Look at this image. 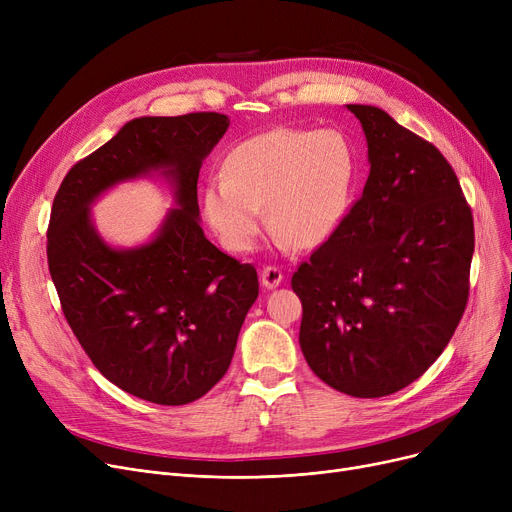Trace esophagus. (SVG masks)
Wrapping results in <instances>:
<instances>
[{"mask_svg":"<svg viewBox=\"0 0 512 512\" xmlns=\"http://www.w3.org/2000/svg\"><path fill=\"white\" fill-rule=\"evenodd\" d=\"M282 280H284V274L276 265H265L261 270V284L265 288H276L282 284Z\"/></svg>","mask_w":512,"mask_h":512,"instance_id":"34e87169","label":"esophagus"}]
</instances>
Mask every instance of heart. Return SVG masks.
Instances as JSON below:
<instances>
[{"label": "heart", "mask_w": 512, "mask_h": 512, "mask_svg": "<svg viewBox=\"0 0 512 512\" xmlns=\"http://www.w3.org/2000/svg\"><path fill=\"white\" fill-rule=\"evenodd\" d=\"M357 151L336 128H272L238 143L203 193V213L222 245L247 253L267 207L276 236L315 249L342 226L353 205Z\"/></svg>", "instance_id": "1"}]
</instances>
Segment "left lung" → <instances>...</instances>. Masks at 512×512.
<instances>
[{"mask_svg": "<svg viewBox=\"0 0 512 512\" xmlns=\"http://www.w3.org/2000/svg\"><path fill=\"white\" fill-rule=\"evenodd\" d=\"M369 176L336 234L292 274L301 351L357 398L407 388L450 342L469 299L473 215L446 157L380 107L346 105Z\"/></svg>", "mask_w": 512, "mask_h": 512, "instance_id": "left-lung-1", "label": "left lung"}]
</instances>
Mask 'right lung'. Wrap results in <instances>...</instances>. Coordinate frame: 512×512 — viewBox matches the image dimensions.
<instances>
[{"label":"right lung","instance_id":"obj_1","mask_svg":"<svg viewBox=\"0 0 512 512\" xmlns=\"http://www.w3.org/2000/svg\"><path fill=\"white\" fill-rule=\"evenodd\" d=\"M228 126L215 112L134 118L74 164L53 199L47 261L68 326L107 380L155 405H188L224 378L259 294L255 267L199 224V170ZM151 171L173 182L179 207L145 246L114 250L90 203Z\"/></svg>","mask_w":512,"mask_h":512}]
</instances>
